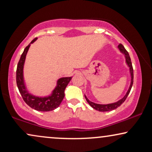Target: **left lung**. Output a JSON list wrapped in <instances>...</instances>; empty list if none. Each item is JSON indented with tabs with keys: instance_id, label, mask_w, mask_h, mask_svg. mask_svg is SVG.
<instances>
[{
	"instance_id": "8db88e82",
	"label": "left lung",
	"mask_w": 152,
	"mask_h": 152,
	"mask_svg": "<svg viewBox=\"0 0 152 152\" xmlns=\"http://www.w3.org/2000/svg\"><path fill=\"white\" fill-rule=\"evenodd\" d=\"M118 49L120 50V51L121 53H123L125 55V58H126V62L127 64V65L129 66V70H130V74H131V84L129 88L128 91L126 92V95L123 97L121 99H120L119 101H118L117 102L113 103V104H95V103L90 102L87 97L85 96V98H86V100L87 101V102L89 104V105L91 106L92 108H94V109L97 110V111H111V110L116 109V108H118V106H120L124 102V101L126 100V99L128 96L129 94L131 89H132V85H133V82H134V72H133V67H132V61H131V58L129 56V54L127 50L125 49V48L124 47V46L122 44L120 43L119 45L118 46Z\"/></svg>"
}]
</instances>
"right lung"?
Listing matches in <instances>:
<instances>
[{
	"mask_svg": "<svg viewBox=\"0 0 152 152\" xmlns=\"http://www.w3.org/2000/svg\"><path fill=\"white\" fill-rule=\"evenodd\" d=\"M37 38H34L26 47L23 52L20 60L18 63L16 70V83L19 92L23 101L30 107L39 111H50L58 108L64 98V91L66 87L70 82L71 77H64L59 78L57 81V86L50 96L46 97H38L32 95L26 90L23 80V65L28 50L31 43L36 41Z\"/></svg>",
	"mask_w": 152,
	"mask_h": 152,
	"instance_id": "add662e5",
	"label": "right lung"
}]
</instances>
